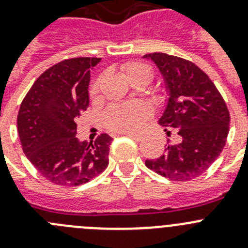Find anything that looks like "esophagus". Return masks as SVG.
<instances>
[{
  "label": "esophagus",
  "mask_w": 248,
  "mask_h": 248,
  "mask_svg": "<svg viewBox=\"0 0 248 248\" xmlns=\"http://www.w3.org/2000/svg\"><path fill=\"white\" fill-rule=\"evenodd\" d=\"M125 135L129 137V138L134 139V140H141L143 139V135L137 134V133H125Z\"/></svg>",
  "instance_id": "esophagus-1"
}]
</instances>
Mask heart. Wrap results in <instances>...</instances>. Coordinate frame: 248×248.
Segmentation results:
<instances>
[{"mask_svg": "<svg viewBox=\"0 0 248 248\" xmlns=\"http://www.w3.org/2000/svg\"><path fill=\"white\" fill-rule=\"evenodd\" d=\"M126 78L132 82L137 80H145L149 84L153 79V71L140 62H128L123 66ZM101 84V76L90 86V94L98 93ZM150 114V109L143 103H130L114 105L104 115L107 128L113 132H133L144 123Z\"/></svg>", "mask_w": 248, "mask_h": 248, "instance_id": "b5f03b06", "label": "heart"}]
</instances>
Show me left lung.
<instances>
[{"mask_svg": "<svg viewBox=\"0 0 248 248\" xmlns=\"http://www.w3.org/2000/svg\"><path fill=\"white\" fill-rule=\"evenodd\" d=\"M143 58L154 61L168 92V103L158 123L173 128L179 137L177 143L167 141L164 154L147 159L145 166L170 181L200 177L225 148L231 120L227 105L196 63L162 52Z\"/></svg>", "mask_w": 248, "mask_h": 248, "instance_id": "8db88e82", "label": "left lung"}]
</instances>
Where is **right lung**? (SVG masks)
<instances>
[{
	"label": "right lung",
	"mask_w": 248,
	"mask_h": 248,
	"mask_svg": "<svg viewBox=\"0 0 248 248\" xmlns=\"http://www.w3.org/2000/svg\"><path fill=\"white\" fill-rule=\"evenodd\" d=\"M100 60L60 61L37 78L21 103L17 132L23 153L55 185H84L109 164L111 137L100 134L90 144L76 138V120L89 107L90 71Z\"/></svg>",
	"instance_id": "right-lung-1"
}]
</instances>
